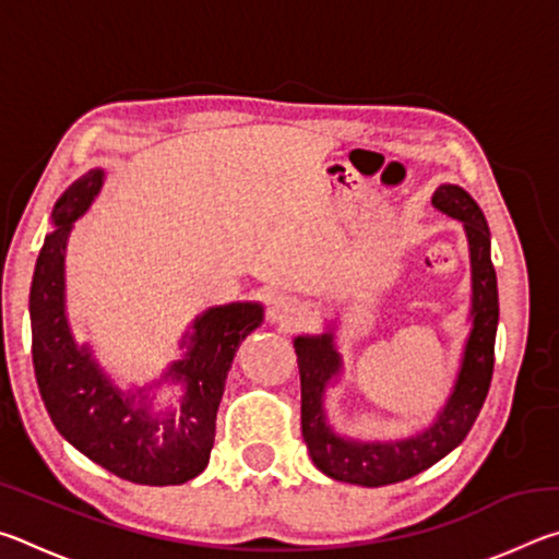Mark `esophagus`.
Wrapping results in <instances>:
<instances>
[{
    "instance_id": "1",
    "label": "esophagus",
    "mask_w": 559,
    "mask_h": 559,
    "mask_svg": "<svg viewBox=\"0 0 559 559\" xmlns=\"http://www.w3.org/2000/svg\"><path fill=\"white\" fill-rule=\"evenodd\" d=\"M269 318L273 323H281V325H293L300 320V306L296 298H288V296H273L269 300Z\"/></svg>"
}]
</instances>
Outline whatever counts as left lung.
Wrapping results in <instances>:
<instances>
[{"instance_id":"obj_1","label":"left lung","mask_w":559,"mask_h":559,"mask_svg":"<svg viewBox=\"0 0 559 559\" xmlns=\"http://www.w3.org/2000/svg\"><path fill=\"white\" fill-rule=\"evenodd\" d=\"M431 202L443 214L463 222L471 249L473 273V330L463 353L456 390L429 431L406 441L359 443L335 437L325 424L323 394L330 377L340 370L333 335L296 337L300 374V429L310 459L325 476L357 486H390L427 471L466 439L486 402L496 362L498 330V281L490 261V231L480 206L456 185H441Z\"/></svg>"}]
</instances>
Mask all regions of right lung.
Wrapping results in <instances>:
<instances>
[{
    "label": "right lung",
    "instance_id": "1",
    "mask_svg": "<svg viewBox=\"0 0 559 559\" xmlns=\"http://www.w3.org/2000/svg\"><path fill=\"white\" fill-rule=\"evenodd\" d=\"M103 185L91 169L56 202V231L44 239L29 293L36 384L53 427L83 456L140 486H177L210 463L216 412L236 349L261 325L257 302L206 310L194 320L189 353L169 367L185 382L177 414L153 416L135 406L98 370L86 347H75L63 316V249L71 224L88 210Z\"/></svg>",
    "mask_w": 559,
    "mask_h": 559
}]
</instances>
